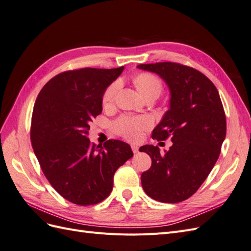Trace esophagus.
Listing matches in <instances>:
<instances>
[{
	"label": "esophagus",
	"mask_w": 251,
	"mask_h": 251,
	"mask_svg": "<svg viewBox=\"0 0 251 251\" xmlns=\"http://www.w3.org/2000/svg\"><path fill=\"white\" fill-rule=\"evenodd\" d=\"M131 148H132V151H133V153H134V154H137V153H139V148H138L137 146H135V144H132Z\"/></svg>",
	"instance_id": "34e87169"
}]
</instances>
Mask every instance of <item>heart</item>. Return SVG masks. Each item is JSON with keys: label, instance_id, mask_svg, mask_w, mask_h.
<instances>
[{"label": "heart", "instance_id": "obj_1", "mask_svg": "<svg viewBox=\"0 0 251 251\" xmlns=\"http://www.w3.org/2000/svg\"><path fill=\"white\" fill-rule=\"evenodd\" d=\"M135 86L138 89L143 97L149 94L159 95L162 91V83L157 76L151 73H140L134 79ZM119 89V82L115 81L104 90L102 101L105 105L111 104ZM151 126V119L148 116L130 117L121 116L114 121L113 128L118 135L123 136L127 140H137L141 137L142 132Z\"/></svg>", "mask_w": 251, "mask_h": 251}]
</instances>
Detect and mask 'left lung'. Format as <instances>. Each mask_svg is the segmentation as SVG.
Instances as JSON below:
<instances>
[{"label":"left lung","instance_id":"8db88e82","mask_svg":"<svg viewBox=\"0 0 251 251\" xmlns=\"http://www.w3.org/2000/svg\"><path fill=\"white\" fill-rule=\"evenodd\" d=\"M157 73L171 91L170 109L151 133L158 141L171 137L164 155L156 146L139 149L151 165L142 173L143 191L151 199L178 203L193 196L216 164L226 136V117L219 92L203 73L178 63L142 64Z\"/></svg>","mask_w":251,"mask_h":251}]
</instances>
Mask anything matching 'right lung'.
<instances>
[{"mask_svg": "<svg viewBox=\"0 0 251 251\" xmlns=\"http://www.w3.org/2000/svg\"><path fill=\"white\" fill-rule=\"evenodd\" d=\"M124 69L65 71L37 95L30 128L34 154L52 187L74 204L103 201L112 192L114 174L133 157L124 141L110 139L101 147L88 138L90 124L102 111L104 90Z\"/></svg>", "mask_w": 251, "mask_h": 251, "instance_id": "right-lung-1", "label": "right lung"}]
</instances>
